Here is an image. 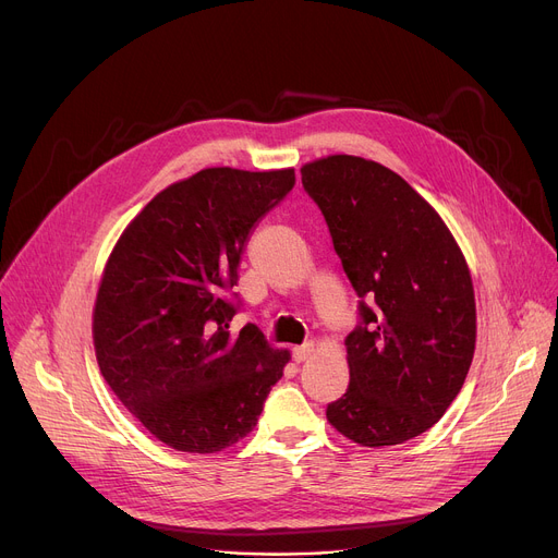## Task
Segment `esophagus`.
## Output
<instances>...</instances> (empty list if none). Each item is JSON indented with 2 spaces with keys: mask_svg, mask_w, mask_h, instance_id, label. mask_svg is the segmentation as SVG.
I'll list each match as a JSON object with an SVG mask.
<instances>
[{
  "mask_svg": "<svg viewBox=\"0 0 558 558\" xmlns=\"http://www.w3.org/2000/svg\"><path fill=\"white\" fill-rule=\"evenodd\" d=\"M314 352V345L312 343H305V345H299V348H293V361L295 363H303L305 359H310V354Z\"/></svg>",
  "mask_w": 558,
  "mask_h": 558,
  "instance_id": "esophagus-1",
  "label": "esophagus"
}]
</instances>
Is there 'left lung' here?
I'll list each match as a JSON object with an SVG mask.
<instances>
[{
	"label": "left lung",
	"instance_id": "1",
	"mask_svg": "<svg viewBox=\"0 0 558 558\" xmlns=\"http://www.w3.org/2000/svg\"><path fill=\"white\" fill-rule=\"evenodd\" d=\"M301 174L359 295L350 386L327 420L361 447L413 439L447 413L473 361L466 259L435 208L386 166L333 155Z\"/></svg>",
	"mask_w": 558,
	"mask_h": 558
}]
</instances>
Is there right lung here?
Listing matches in <instances>:
<instances>
[{"instance_id": "1", "label": "right lung", "mask_w": 558, "mask_h": 558, "mask_svg": "<svg viewBox=\"0 0 558 558\" xmlns=\"http://www.w3.org/2000/svg\"><path fill=\"white\" fill-rule=\"evenodd\" d=\"M293 168H206L147 204L111 251L94 307L107 386L170 449L215 453L246 437L287 350L240 333L238 269L251 231L293 189Z\"/></svg>"}]
</instances>
